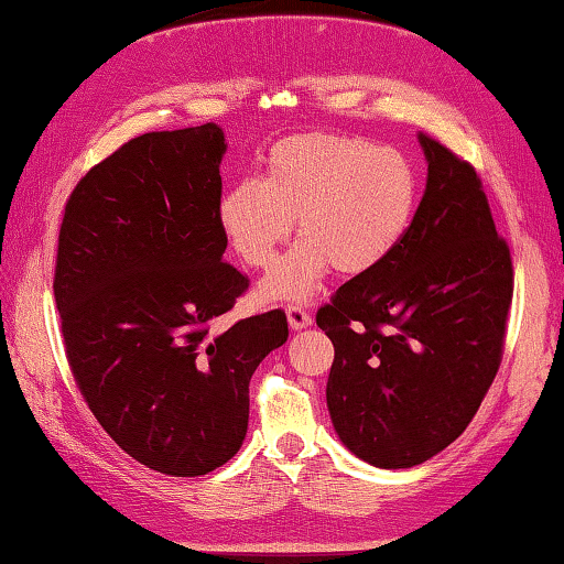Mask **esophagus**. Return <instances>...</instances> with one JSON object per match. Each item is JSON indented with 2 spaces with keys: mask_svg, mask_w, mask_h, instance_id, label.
Returning <instances> with one entry per match:
<instances>
[{
  "mask_svg": "<svg viewBox=\"0 0 564 564\" xmlns=\"http://www.w3.org/2000/svg\"><path fill=\"white\" fill-rule=\"evenodd\" d=\"M288 319L292 329H307L312 327V314L302 307V304H290Z\"/></svg>",
  "mask_w": 564,
  "mask_h": 564,
  "instance_id": "esophagus-1",
  "label": "esophagus"
}]
</instances>
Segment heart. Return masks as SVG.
<instances>
[{
	"label": "heart",
	"instance_id": "heart-1",
	"mask_svg": "<svg viewBox=\"0 0 564 564\" xmlns=\"http://www.w3.org/2000/svg\"><path fill=\"white\" fill-rule=\"evenodd\" d=\"M419 177L397 148L361 135L297 133L264 155L262 177L227 187L217 223L245 264L267 270L297 220L302 240L267 276V297L302 300L332 267L377 270L406 237Z\"/></svg>",
	"mask_w": 564,
	"mask_h": 564
}]
</instances>
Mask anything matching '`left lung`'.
<instances>
[{"mask_svg": "<svg viewBox=\"0 0 564 564\" xmlns=\"http://www.w3.org/2000/svg\"><path fill=\"white\" fill-rule=\"evenodd\" d=\"M419 141L429 181L406 237L317 312L334 344L332 423L377 468L419 466L466 431L498 373L516 282L476 167Z\"/></svg>", "mask_w": 564, "mask_h": 564, "instance_id": "left-lung-1", "label": "left lung"}]
</instances>
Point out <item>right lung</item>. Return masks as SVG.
<instances>
[{
    "mask_svg": "<svg viewBox=\"0 0 564 564\" xmlns=\"http://www.w3.org/2000/svg\"><path fill=\"white\" fill-rule=\"evenodd\" d=\"M223 153L215 123L131 138L76 183L58 230L76 387L128 456L175 478L240 451L252 373L290 337L282 310L217 322L250 288L223 260Z\"/></svg>",
    "mask_w": 564,
    "mask_h": 564,
    "instance_id": "1",
    "label": "right lung"
}]
</instances>
